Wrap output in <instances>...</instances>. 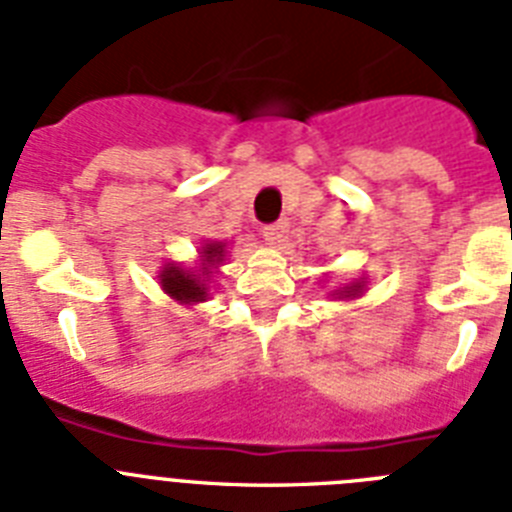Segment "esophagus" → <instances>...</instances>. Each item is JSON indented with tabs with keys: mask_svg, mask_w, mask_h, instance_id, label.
Here are the masks:
<instances>
[{
	"mask_svg": "<svg viewBox=\"0 0 512 512\" xmlns=\"http://www.w3.org/2000/svg\"><path fill=\"white\" fill-rule=\"evenodd\" d=\"M286 237H288V221H275V224L262 229V239H265V244H270V247H281V244L286 242Z\"/></svg>",
	"mask_w": 512,
	"mask_h": 512,
	"instance_id": "1",
	"label": "esophagus"
}]
</instances>
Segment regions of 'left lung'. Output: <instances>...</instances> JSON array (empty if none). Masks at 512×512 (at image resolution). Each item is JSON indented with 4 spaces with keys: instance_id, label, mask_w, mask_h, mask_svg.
<instances>
[{
    "instance_id": "obj_1",
    "label": "left lung",
    "mask_w": 512,
    "mask_h": 512,
    "mask_svg": "<svg viewBox=\"0 0 512 512\" xmlns=\"http://www.w3.org/2000/svg\"><path fill=\"white\" fill-rule=\"evenodd\" d=\"M366 286H368L366 278H355V281H350V283H345V286L330 291V296L337 301H355V299H361L363 293H366Z\"/></svg>"
}]
</instances>
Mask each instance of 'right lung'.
<instances>
[{
    "instance_id": "1",
    "label": "right lung",
    "mask_w": 512,
    "mask_h": 512,
    "mask_svg": "<svg viewBox=\"0 0 512 512\" xmlns=\"http://www.w3.org/2000/svg\"><path fill=\"white\" fill-rule=\"evenodd\" d=\"M226 242H203L198 247V260L195 265H180V262H164L159 268L157 281L162 291L180 306H198L208 301L213 288V278L219 275L221 265L226 260Z\"/></svg>"
}]
</instances>
